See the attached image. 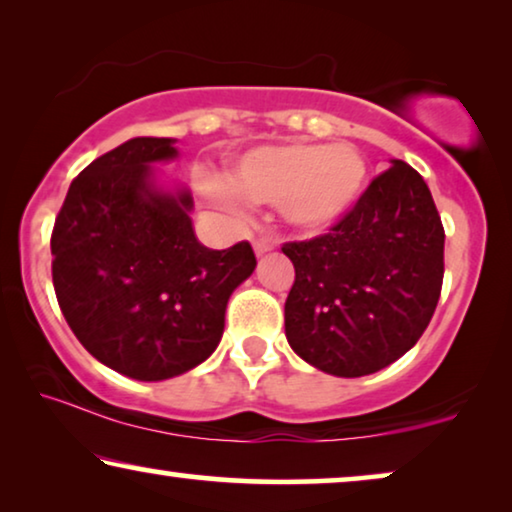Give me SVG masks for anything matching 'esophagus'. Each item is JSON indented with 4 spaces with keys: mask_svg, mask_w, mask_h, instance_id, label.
I'll use <instances>...</instances> for the list:
<instances>
[{
    "mask_svg": "<svg viewBox=\"0 0 512 512\" xmlns=\"http://www.w3.org/2000/svg\"><path fill=\"white\" fill-rule=\"evenodd\" d=\"M273 246H276V243H273V239H266V236H259V239L253 241V250H255L257 257L271 253Z\"/></svg>",
    "mask_w": 512,
    "mask_h": 512,
    "instance_id": "34e87169",
    "label": "esophagus"
}]
</instances>
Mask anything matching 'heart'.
Instances as JSON below:
<instances>
[{
	"label": "heart",
	"mask_w": 512,
	"mask_h": 512,
	"mask_svg": "<svg viewBox=\"0 0 512 512\" xmlns=\"http://www.w3.org/2000/svg\"><path fill=\"white\" fill-rule=\"evenodd\" d=\"M369 181V164L348 143H276L241 155L222 178H204L201 197L243 218L246 199L276 204L292 232L325 234L355 211Z\"/></svg>",
	"instance_id": "1"
}]
</instances>
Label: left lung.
<instances>
[{"label":"left lung","instance_id":"8db88e82","mask_svg":"<svg viewBox=\"0 0 512 512\" xmlns=\"http://www.w3.org/2000/svg\"><path fill=\"white\" fill-rule=\"evenodd\" d=\"M445 232L424 178L392 160L355 211L318 239L285 243L290 348L338 378L376 373L413 348L436 311Z\"/></svg>","mask_w":512,"mask_h":512}]
</instances>
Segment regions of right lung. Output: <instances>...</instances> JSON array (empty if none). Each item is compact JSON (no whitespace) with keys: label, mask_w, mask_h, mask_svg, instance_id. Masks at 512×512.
Here are the masks:
<instances>
[{"label":"right lung","mask_w":512,"mask_h":512,"mask_svg":"<svg viewBox=\"0 0 512 512\" xmlns=\"http://www.w3.org/2000/svg\"><path fill=\"white\" fill-rule=\"evenodd\" d=\"M176 139L136 136L88 164L55 220L50 253L64 320L104 366L134 380L176 378L206 362L232 292L253 276L250 243H199L194 201L155 164Z\"/></svg>","instance_id":"1"}]
</instances>
